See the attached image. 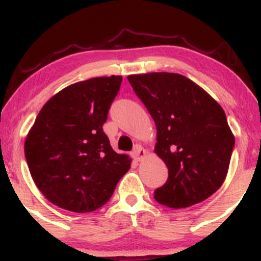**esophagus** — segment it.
Listing matches in <instances>:
<instances>
[{
	"label": "esophagus",
	"mask_w": 261,
	"mask_h": 261,
	"mask_svg": "<svg viewBox=\"0 0 261 261\" xmlns=\"http://www.w3.org/2000/svg\"><path fill=\"white\" fill-rule=\"evenodd\" d=\"M131 155H133V158L135 161H141L142 160V158H145V155H146V149L143 148V147H141L140 145H136L135 146V148H134V151L131 152Z\"/></svg>",
	"instance_id": "34e87169"
}]
</instances>
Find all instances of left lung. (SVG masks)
Masks as SVG:
<instances>
[{
    "instance_id": "1",
    "label": "left lung",
    "mask_w": 261,
    "mask_h": 261,
    "mask_svg": "<svg viewBox=\"0 0 261 261\" xmlns=\"http://www.w3.org/2000/svg\"><path fill=\"white\" fill-rule=\"evenodd\" d=\"M127 80L153 118L154 152L168 168L166 184L154 190L155 201L184 208L216 193L226 179L234 147L220 104L178 73L131 74Z\"/></svg>"
}]
</instances>
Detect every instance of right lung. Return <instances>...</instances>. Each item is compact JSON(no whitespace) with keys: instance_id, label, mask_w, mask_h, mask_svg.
Listing matches in <instances>:
<instances>
[{"instance_id":"right-lung-1","label":"right lung","mask_w":261,"mask_h":261,"mask_svg":"<svg viewBox=\"0 0 261 261\" xmlns=\"http://www.w3.org/2000/svg\"><path fill=\"white\" fill-rule=\"evenodd\" d=\"M122 77H95L56 93L39 112L24 143L29 172L59 207L83 214L109 201L130 169L103 131Z\"/></svg>"}]
</instances>
